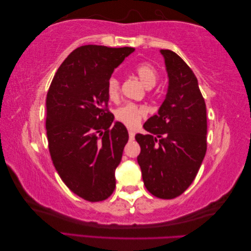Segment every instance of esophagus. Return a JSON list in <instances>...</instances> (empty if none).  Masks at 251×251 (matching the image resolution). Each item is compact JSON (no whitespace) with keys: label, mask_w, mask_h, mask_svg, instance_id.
Here are the masks:
<instances>
[{"label":"esophagus","mask_w":251,"mask_h":251,"mask_svg":"<svg viewBox=\"0 0 251 251\" xmlns=\"http://www.w3.org/2000/svg\"><path fill=\"white\" fill-rule=\"evenodd\" d=\"M134 136H135V133L133 132L132 130H129V137H130V140H131V141L134 140Z\"/></svg>","instance_id":"34e87169"}]
</instances>
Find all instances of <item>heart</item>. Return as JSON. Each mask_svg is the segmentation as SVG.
I'll return each instance as SVG.
<instances>
[{
    "instance_id": "b5f03b06",
    "label": "heart",
    "mask_w": 251,
    "mask_h": 251,
    "mask_svg": "<svg viewBox=\"0 0 251 251\" xmlns=\"http://www.w3.org/2000/svg\"><path fill=\"white\" fill-rule=\"evenodd\" d=\"M134 73L139 76L146 88L151 89L155 86L158 81V70L154 65L151 63H141L137 64L134 67ZM106 92L110 100H117L120 96V81L116 76L109 78L107 82ZM116 119L120 121L121 124L129 127H135L140 124L141 120L146 116V109L144 106L137 105L134 103H126L119 107L115 111Z\"/></svg>"
}]
</instances>
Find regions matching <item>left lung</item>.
<instances>
[{
  "mask_svg": "<svg viewBox=\"0 0 251 251\" xmlns=\"http://www.w3.org/2000/svg\"><path fill=\"white\" fill-rule=\"evenodd\" d=\"M169 76L166 99L158 114L136 134L137 162L147 191L162 199L185 192L196 177L207 151L206 103L193 70L176 53L161 50Z\"/></svg>",
  "mask_w": 251,
  "mask_h": 251,
  "instance_id": "8db88e82",
  "label": "left lung"
}]
</instances>
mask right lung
Returning <instances> with one entry per match:
<instances>
[{
    "label": "right lung",
    "mask_w": 251,
    "mask_h": 251,
    "mask_svg": "<svg viewBox=\"0 0 251 251\" xmlns=\"http://www.w3.org/2000/svg\"><path fill=\"white\" fill-rule=\"evenodd\" d=\"M133 48L83 45L56 71L47 96V135L53 165L71 192L95 202L116 187L115 170L129 140L114 122L107 82Z\"/></svg>",
    "instance_id": "1"
}]
</instances>
